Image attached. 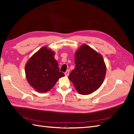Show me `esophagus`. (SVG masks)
Listing matches in <instances>:
<instances>
[{
  "label": "esophagus",
  "instance_id": "obj_1",
  "mask_svg": "<svg viewBox=\"0 0 134 134\" xmlns=\"http://www.w3.org/2000/svg\"><path fill=\"white\" fill-rule=\"evenodd\" d=\"M69 74V71L66 70V71L65 72V75L66 76H68Z\"/></svg>",
  "mask_w": 134,
  "mask_h": 134
}]
</instances>
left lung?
<instances>
[{
  "mask_svg": "<svg viewBox=\"0 0 134 134\" xmlns=\"http://www.w3.org/2000/svg\"><path fill=\"white\" fill-rule=\"evenodd\" d=\"M75 68L68 78L80 94L88 95L102 84L106 73L103 56L86 44L75 53Z\"/></svg>",
  "mask_w": 134,
  "mask_h": 134,
  "instance_id": "8db88e82",
  "label": "left lung"
}]
</instances>
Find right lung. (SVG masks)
I'll return each mask as SVG.
<instances>
[{
	"label": "right lung",
	"mask_w": 134,
	"mask_h": 134,
	"mask_svg": "<svg viewBox=\"0 0 134 134\" xmlns=\"http://www.w3.org/2000/svg\"><path fill=\"white\" fill-rule=\"evenodd\" d=\"M54 56V51L43 46L26 64V79L30 86L38 92L49 91L59 78L65 76L60 71Z\"/></svg>",
	"instance_id": "add662e5"
}]
</instances>
